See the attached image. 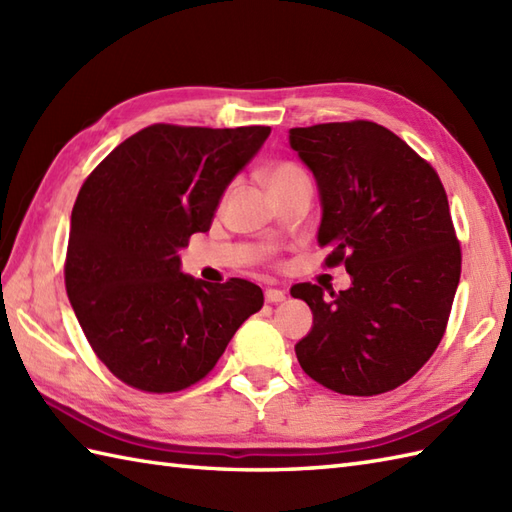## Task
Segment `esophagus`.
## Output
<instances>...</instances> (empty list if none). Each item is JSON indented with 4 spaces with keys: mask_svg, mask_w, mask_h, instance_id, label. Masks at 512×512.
I'll list each match as a JSON object with an SVG mask.
<instances>
[{
    "mask_svg": "<svg viewBox=\"0 0 512 512\" xmlns=\"http://www.w3.org/2000/svg\"><path fill=\"white\" fill-rule=\"evenodd\" d=\"M264 297H266L268 303H279V301L286 299V292L284 290H277V288H268L264 292Z\"/></svg>",
    "mask_w": 512,
    "mask_h": 512,
    "instance_id": "34e87169",
    "label": "esophagus"
}]
</instances>
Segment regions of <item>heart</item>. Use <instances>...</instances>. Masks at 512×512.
<instances>
[{"label": "heart", "instance_id": "1", "mask_svg": "<svg viewBox=\"0 0 512 512\" xmlns=\"http://www.w3.org/2000/svg\"><path fill=\"white\" fill-rule=\"evenodd\" d=\"M264 182L273 198H279L292 189L303 187V184H310L306 171H303L299 165L290 160H281V162H273L266 171H264ZM228 193V191H226ZM226 193L222 195V200H226Z\"/></svg>", "mask_w": 512, "mask_h": 512}]
</instances>
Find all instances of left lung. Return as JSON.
Here are the masks:
<instances>
[{"instance_id":"left-lung-1","label":"left lung","mask_w":512,"mask_h":512,"mask_svg":"<svg viewBox=\"0 0 512 512\" xmlns=\"http://www.w3.org/2000/svg\"><path fill=\"white\" fill-rule=\"evenodd\" d=\"M290 147L319 184L325 266L343 264L352 286L290 295L312 310L295 345L312 380L345 396L396 389L440 345L460 284L462 250L447 191L427 160L372 121L290 129Z\"/></svg>"}]
</instances>
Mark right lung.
Segmentation results:
<instances>
[{
  "label": "right lung",
  "mask_w": 512,
  "mask_h": 512,
  "mask_svg": "<svg viewBox=\"0 0 512 512\" xmlns=\"http://www.w3.org/2000/svg\"><path fill=\"white\" fill-rule=\"evenodd\" d=\"M270 127L156 123L123 140L76 195L65 290L94 354L125 385L171 394L211 372L264 292L246 279L180 273L178 250L206 233L217 204Z\"/></svg>",
  "instance_id": "right-lung-1"
}]
</instances>
